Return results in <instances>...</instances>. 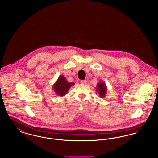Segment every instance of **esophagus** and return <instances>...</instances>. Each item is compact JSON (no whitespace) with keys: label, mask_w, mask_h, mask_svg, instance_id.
<instances>
[{"label":"esophagus","mask_w":158,"mask_h":158,"mask_svg":"<svg viewBox=\"0 0 158 158\" xmlns=\"http://www.w3.org/2000/svg\"><path fill=\"white\" fill-rule=\"evenodd\" d=\"M81 83H82L83 85H86V84H87V81L86 80H83V81H81Z\"/></svg>","instance_id":"34e87169"}]
</instances>
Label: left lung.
<instances>
[{"label":"left lung","instance_id":"1","mask_svg":"<svg viewBox=\"0 0 158 158\" xmlns=\"http://www.w3.org/2000/svg\"><path fill=\"white\" fill-rule=\"evenodd\" d=\"M96 90L101 98H104L106 94V91H107V87L105 83L104 82L98 83L97 87L96 88Z\"/></svg>","mask_w":158,"mask_h":158}]
</instances>
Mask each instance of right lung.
<instances>
[{
    "label": "right lung",
    "mask_w": 158,
    "mask_h": 158,
    "mask_svg": "<svg viewBox=\"0 0 158 158\" xmlns=\"http://www.w3.org/2000/svg\"><path fill=\"white\" fill-rule=\"evenodd\" d=\"M74 85L75 83L68 82L64 76L60 75L57 81L53 84V89L56 95L63 97L68 93L70 88Z\"/></svg>",
    "instance_id": "add662e5"
}]
</instances>
